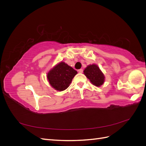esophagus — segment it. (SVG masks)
Here are the masks:
<instances>
[{
  "label": "esophagus",
  "mask_w": 146,
  "mask_h": 146,
  "mask_svg": "<svg viewBox=\"0 0 146 146\" xmlns=\"http://www.w3.org/2000/svg\"><path fill=\"white\" fill-rule=\"evenodd\" d=\"M83 69H79V70H78V72H79V73H82V72H83Z\"/></svg>",
  "instance_id": "esophagus-1"
}]
</instances>
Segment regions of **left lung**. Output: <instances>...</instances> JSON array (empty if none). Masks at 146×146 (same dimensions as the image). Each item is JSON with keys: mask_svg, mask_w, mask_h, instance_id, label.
Returning <instances> with one entry per match:
<instances>
[{"mask_svg": "<svg viewBox=\"0 0 146 146\" xmlns=\"http://www.w3.org/2000/svg\"><path fill=\"white\" fill-rule=\"evenodd\" d=\"M83 74L92 85L100 87L104 83L105 76L97 64H92L87 66L84 70Z\"/></svg>", "mask_w": 146, "mask_h": 146, "instance_id": "8db88e82", "label": "left lung"}]
</instances>
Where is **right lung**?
<instances>
[{
	"label": "right lung",
	"mask_w": 146,
	"mask_h": 146,
	"mask_svg": "<svg viewBox=\"0 0 146 146\" xmlns=\"http://www.w3.org/2000/svg\"><path fill=\"white\" fill-rule=\"evenodd\" d=\"M77 74V72L71 66L61 61L48 71L47 78L53 88L56 91H62L69 86Z\"/></svg>",
	"instance_id": "add662e5"
}]
</instances>
